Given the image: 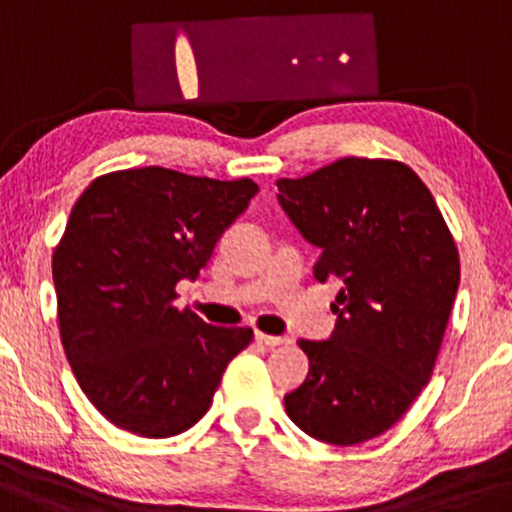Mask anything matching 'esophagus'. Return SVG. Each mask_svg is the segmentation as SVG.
<instances>
[{"mask_svg": "<svg viewBox=\"0 0 512 512\" xmlns=\"http://www.w3.org/2000/svg\"><path fill=\"white\" fill-rule=\"evenodd\" d=\"M256 341L261 343V346H266V348H273V346H280V343H285L287 338H285V336H271V333L256 331Z\"/></svg>", "mask_w": 512, "mask_h": 512, "instance_id": "1", "label": "esophagus"}]
</instances>
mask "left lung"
I'll return each mask as SVG.
<instances>
[{"mask_svg": "<svg viewBox=\"0 0 512 512\" xmlns=\"http://www.w3.org/2000/svg\"><path fill=\"white\" fill-rule=\"evenodd\" d=\"M278 203L321 249L314 278L343 283L329 341H300L309 375L285 396L287 416L331 445L377 438L433 375L459 285L455 239L426 183L394 159L280 179Z\"/></svg>", "mask_w": 512, "mask_h": 512, "instance_id": "obj_1", "label": "left lung"}]
</instances>
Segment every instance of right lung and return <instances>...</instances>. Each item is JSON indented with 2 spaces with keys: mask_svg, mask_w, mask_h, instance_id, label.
<instances>
[{
  "mask_svg": "<svg viewBox=\"0 0 512 512\" xmlns=\"http://www.w3.org/2000/svg\"><path fill=\"white\" fill-rule=\"evenodd\" d=\"M258 193L145 166L99 176L79 195L53 254L57 324L74 377L113 426L171 438L210 409L249 326L205 324L176 309L217 239Z\"/></svg>",
  "mask_w": 512,
  "mask_h": 512,
  "instance_id": "obj_1",
  "label": "right lung"
}]
</instances>
